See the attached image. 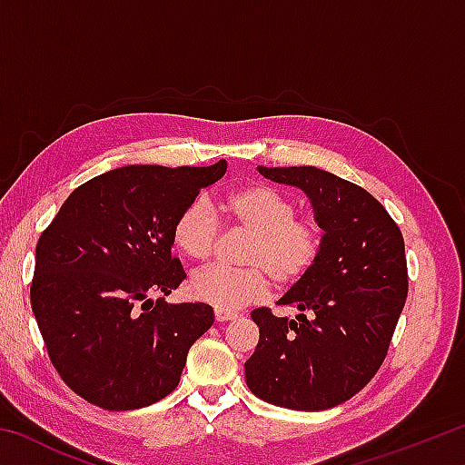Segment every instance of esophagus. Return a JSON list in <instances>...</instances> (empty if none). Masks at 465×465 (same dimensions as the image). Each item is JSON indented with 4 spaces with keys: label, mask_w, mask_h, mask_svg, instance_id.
<instances>
[{
    "label": "esophagus",
    "mask_w": 465,
    "mask_h": 465,
    "mask_svg": "<svg viewBox=\"0 0 465 465\" xmlns=\"http://www.w3.org/2000/svg\"><path fill=\"white\" fill-rule=\"evenodd\" d=\"M235 313L233 312H227V310H219L215 308V320L217 322H227V320H233Z\"/></svg>",
    "instance_id": "obj_1"
}]
</instances>
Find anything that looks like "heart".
<instances>
[{
  "instance_id": "obj_1",
  "label": "heart",
  "mask_w": 465,
  "mask_h": 465,
  "mask_svg": "<svg viewBox=\"0 0 465 465\" xmlns=\"http://www.w3.org/2000/svg\"><path fill=\"white\" fill-rule=\"evenodd\" d=\"M225 217L250 233L242 250V269L211 264L196 271L188 289L203 303L219 310H240L264 299L271 281L291 289L316 269L324 252V225L312 215H297L293 196L272 184H250L225 196ZM222 222L213 204L203 196L188 201L172 225V242L191 261L203 262L213 254Z\"/></svg>"
}]
</instances>
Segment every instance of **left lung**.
Listing matches in <instances>:
<instances>
[{"label":"left lung","mask_w":465,"mask_h":465,"mask_svg":"<svg viewBox=\"0 0 465 465\" xmlns=\"http://www.w3.org/2000/svg\"><path fill=\"white\" fill-rule=\"evenodd\" d=\"M262 176L308 193L326 242L320 262L279 305L252 312L261 330L243 369L264 402L291 411H328L355 396L381 367L408 295L404 238L383 204L332 172L264 168Z\"/></svg>","instance_id":"obj_1"}]
</instances>
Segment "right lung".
Wrapping results in <instances>:
<instances>
[{"label": "right lung", "mask_w": 465, "mask_h": 465, "mask_svg": "<svg viewBox=\"0 0 465 465\" xmlns=\"http://www.w3.org/2000/svg\"><path fill=\"white\" fill-rule=\"evenodd\" d=\"M225 170V160L110 170L77 186L38 238L33 312L53 367L90 404L135 411L166 398L213 324L207 303L152 295L186 279L172 225Z\"/></svg>", "instance_id": "add662e5"}]
</instances>
